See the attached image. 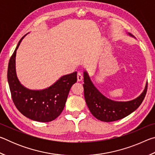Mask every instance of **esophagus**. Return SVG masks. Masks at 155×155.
Here are the masks:
<instances>
[{
  "instance_id": "1",
  "label": "esophagus",
  "mask_w": 155,
  "mask_h": 155,
  "mask_svg": "<svg viewBox=\"0 0 155 155\" xmlns=\"http://www.w3.org/2000/svg\"><path fill=\"white\" fill-rule=\"evenodd\" d=\"M83 79V75L80 72H78L77 74V81H81Z\"/></svg>"
}]
</instances>
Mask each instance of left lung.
I'll list each match as a JSON object with an SVG mask.
<instances>
[{"label": "left lung", "mask_w": 155, "mask_h": 155, "mask_svg": "<svg viewBox=\"0 0 155 155\" xmlns=\"http://www.w3.org/2000/svg\"><path fill=\"white\" fill-rule=\"evenodd\" d=\"M128 35L135 38L132 34ZM84 96L87 105L94 117L103 122H114L124 118L135 111L145 98L148 82L137 98L129 101H115L104 96L91 82L87 72H83Z\"/></svg>", "instance_id": "1"}]
</instances>
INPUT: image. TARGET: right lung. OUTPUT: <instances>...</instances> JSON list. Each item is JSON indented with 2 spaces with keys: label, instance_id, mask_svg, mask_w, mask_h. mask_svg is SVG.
<instances>
[{
  "label": "right lung",
  "instance_id": "right-lung-1",
  "mask_svg": "<svg viewBox=\"0 0 155 155\" xmlns=\"http://www.w3.org/2000/svg\"><path fill=\"white\" fill-rule=\"evenodd\" d=\"M23 36L9 59L7 80L14 103L21 114L34 121L51 122L56 119L65 107L68 94L77 81V72L61 77L50 87L33 90L25 87L18 80L15 71V56Z\"/></svg>",
  "mask_w": 155,
  "mask_h": 155
}]
</instances>
